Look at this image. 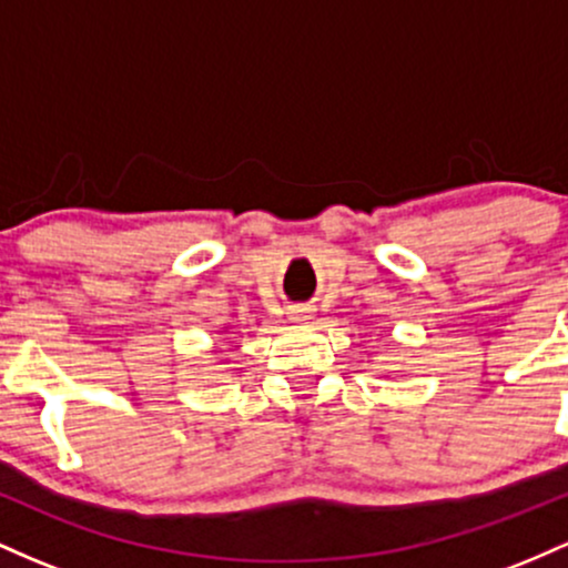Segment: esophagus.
Here are the masks:
<instances>
[{
	"instance_id": "1",
	"label": "esophagus",
	"mask_w": 568,
	"mask_h": 568,
	"mask_svg": "<svg viewBox=\"0 0 568 568\" xmlns=\"http://www.w3.org/2000/svg\"><path fill=\"white\" fill-rule=\"evenodd\" d=\"M286 314H290L292 322H308L311 308L308 305H290V311H286Z\"/></svg>"
}]
</instances>
